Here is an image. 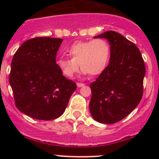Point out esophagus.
I'll return each mask as SVG.
<instances>
[{
  "label": "esophagus",
  "instance_id": "esophagus-1",
  "mask_svg": "<svg viewBox=\"0 0 159 159\" xmlns=\"http://www.w3.org/2000/svg\"><path fill=\"white\" fill-rule=\"evenodd\" d=\"M84 83H79V82L77 83V86H78V88H81V87H82V86H84Z\"/></svg>",
  "mask_w": 159,
  "mask_h": 159
}]
</instances>
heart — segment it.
<instances>
[{
	"label": "heart",
	"mask_w": 159,
	"mask_h": 159,
	"mask_svg": "<svg viewBox=\"0 0 159 159\" xmlns=\"http://www.w3.org/2000/svg\"><path fill=\"white\" fill-rule=\"evenodd\" d=\"M70 58H59L56 65L64 76L71 78L80 67L83 74L100 75L106 68L111 57L109 43L102 38L73 43L66 50Z\"/></svg>",
	"instance_id": "heart-1"
}]
</instances>
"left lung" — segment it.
Wrapping results in <instances>:
<instances>
[{
    "mask_svg": "<svg viewBox=\"0 0 159 159\" xmlns=\"http://www.w3.org/2000/svg\"><path fill=\"white\" fill-rule=\"evenodd\" d=\"M94 38L108 40L111 57L106 68L90 84V112L98 122L114 124L128 116L142 100L145 62L137 46L119 33L108 30Z\"/></svg>",
    "mask_w": 159,
    "mask_h": 159,
    "instance_id": "left-lung-1",
    "label": "left lung"
}]
</instances>
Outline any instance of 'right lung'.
I'll list each match as a JSON object with an SVG mask.
<instances>
[{"mask_svg": "<svg viewBox=\"0 0 159 159\" xmlns=\"http://www.w3.org/2000/svg\"><path fill=\"white\" fill-rule=\"evenodd\" d=\"M63 39L38 37L20 45L13 57L9 82L17 109L38 120L56 119L64 113L77 89L56 65Z\"/></svg>", "mask_w": 159, "mask_h": 159, "instance_id": "right-lung-1", "label": "right lung"}]
</instances>
